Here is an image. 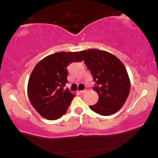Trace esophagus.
I'll return each instance as SVG.
<instances>
[{
	"label": "esophagus",
	"instance_id": "esophagus-1",
	"mask_svg": "<svg viewBox=\"0 0 158 158\" xmlns=\"http://www.w3.org/2000/svg\"><path fill=\"white\" fill-rule=\"evenodd\" d=\"M85 92H86V90H80L79 93H81V94H84V93H85Z\"/></svg>",
	"mask_w": 158,
	"mask_h": 158
}]
</instances>
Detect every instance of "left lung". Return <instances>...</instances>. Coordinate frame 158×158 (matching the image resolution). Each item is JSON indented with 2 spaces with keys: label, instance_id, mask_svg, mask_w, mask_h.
<instances>
[{
  "label": "left lung",
  "instance_id": "obj_1",
  "mask_svg": "<svg viewBox=\"0 0 158 158\" xmlns=\"http://www.w3.org/2000/svg\"><path fill=\"white\" fill-rule=\"evenodd\" d=\"M95 82L93 90L99 96L98 102L90 109L102 116H109L122 108L130 90L126 68L111 53L96 49L80 52Z\"/></svg>",
  "mask_w": 158,
  "mask_h": 158
}]
</instances>
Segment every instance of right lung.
Wrapping results in <instances>:
<instances>
[{
	"instance_id": "right-lung-1",
	"label": "right lung",
	"mask_w": 158,
	"mask_h": 158,
	"mask_svg": "<svg viewBox=\"0 0 158 158\" xmlns=\"http://www.w3.org/2000/svg\"><path fill=\"white\" fill-rule=\"evenodd\" d=\"M80 52H58L44 58L35 66L29 77V100L40 116L50 121L66 113L74 97L68 89L67 66L83 60Z\"/></svg>"
}]
</instances>
